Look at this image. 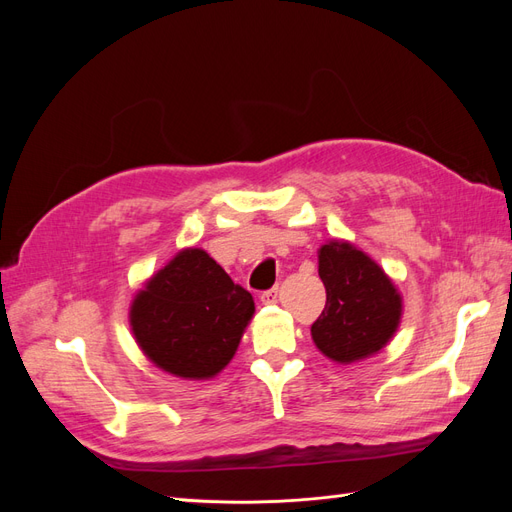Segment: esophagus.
I'll list each match as a JSON object with an SVG mask.
<instances>
[{
  "label": "esophagus",
  "mask_w": 512,
  "mask_h": 512,
  "mask_svg": "<svg viewBox=\"0 0 512 512\" xmlns=\"http://www.w3.org/2000/svg\"><path fill=\"white\" fill-rule=\"evenodd\" d=\"M277 297H280V290L271 288V290H265L260 294V301H262V305H273V303H277Z\"/></svg>",
  "instance_id": "esophagus-1"
}]
</instances>
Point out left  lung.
Wrapping results in <instances>:
<instances>
[{
  "label": "left lung",
  "mask_w": 512,
  "mask_h": 512,
  "mask_svg": "<svg viewBox=\"0 0 512 512\" xmlns=\"http://www.w3.org/2000/svg\"><path fill=\"white\" fill-rule=\"evenodd\" d=\"M318 275L327 303L312 324L316 348L339 365L359 363L391 342L404 299L378 262L344 239L318 250Z\"/></svg>",
  "instance_id": "obj_1"
}]
</instances>
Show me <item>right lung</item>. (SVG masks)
Wrapping results in <instances>:
<instances>
[{
  "mask_svg": "<svg viewBox=\"0 0 512 512\" xmlns=\"http://www.w3.org/2000/svg\"><path fill=\"white\" fill-rule=\"evenodd\" d=\"M256 312L252 294L200 247H185L134 294L138 348L166 374L209 380L235 356Z\"/></svg>",
  "mask_w": 512,
  "mask_h": 512,
  "instance_id": "1",
  "label": "right lung"
}]
</instances>
